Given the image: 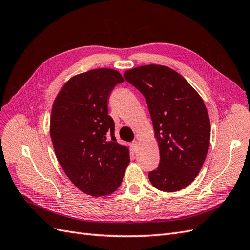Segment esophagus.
I'll use <instances>...</instances> for the list:
<instances>
[{
  "label": "esophagus",
  "instance_id": "1",
  "mask_svg": "<svg viewBox=\"0 0 250 250\" xmlns=\"http://www.w3.org/2000/svg\"><path fill=\"white\" fill-rule=\"evenodd\" d=\"M130 146H131V150L133 151V152H137V150H138V142L137 141L132 142Z\"/></svg>",
  "mask_w": 250,
  "mask_h": 250
}]
</instances>
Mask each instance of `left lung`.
<instances>
[{"label":"left lung","instance_id":"8db88e82","mask_svg":"<svg viewBox=\"0 0 250 250\" xmlns=\"http://www.w3.org/2000/svg\"><path fill=\"white\" fill-rule=\"evenodd\" d=\"M124 78L144 96L160 148L150 183L164 192L190 185L206 161L210 140L208 110L198 93L170 67L157 64L128 70Z\"/></svg>","mask_w":250,"mask_h":250}]
</instances>
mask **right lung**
<instances>
[{
  "label": "right lung",
  "instance_id": "obj_1",
  "mask_svg": "<svg viewBox=\"0 0 250 250\" xmlns=\"http://www.w3.org/2000/svg\"><path fill=\"white\" fill-rule=\"evenodd\" d=\"M124 81L111 69H97L67 81L53 104L50 134L65 175L80 191L100 197L120 187L129 164L117 142L108 99Z\"/></svg>",
  "mask_w": 250,
  "mask_h": 250
}]
</instances>
